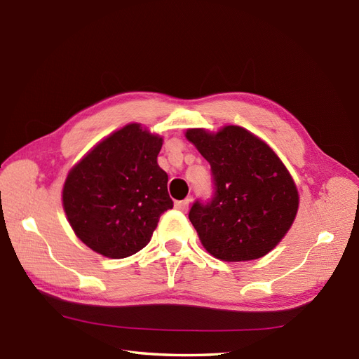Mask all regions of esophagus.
Masks as SVG:
<instances>
[{
  "label": "esophagus",
  "mask_w": 359,
  "mask_h": 359,
  "mask_svg": "<svg viewBox=\"0 0 359 359\" xmlns=\"http://www.w3.org/2000/svg\"><path fill=\"white\" fill-rule=\"evenodd\" d=\"M175 207H176L177 210H180V212H187L188 207H189V200L187 198V200H182V201H176Z\"/></svg>",
  "instance_id": "esophagus-1"
}]
</instances>
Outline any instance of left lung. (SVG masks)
Returning a JSON list of instances; mask_svg holds the SVG:
<instances>
[{
    "label": "left lung",
    "mask_w": 359,
    "mask_h": 359,
    "mask_svg": "<svg viewBox=\"0 0 359 359\" xmlns=\"http://www.w3.org/2000/svg\"><path fill=\"white\" fill-rule=\"evenodd\" d=\"M187 138L209 161L215 192L196 200L189 221L205 250L228 262L258 259L277 246L298 210V191L273 149L241 126Z\"/></svg>",
    "instance_id": "1"
}]
</instances>
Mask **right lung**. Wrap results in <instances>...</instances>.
<instances>
[{"instance_id": "add662e5", "label": "right lung", "mask_w": 359, "mask_h": 359, "mask_svg": "<svg viewBox=\"0 0 359 359\" xmlns=\"http://www.w3.org/2000/svg\"><path fill=\"white\" fill-rule=\"evenodd\" d=\"M163 137L130 123L100 142L77 163L62 189V204L76 236L107 258L142 250L159 216L172 209L168 176L158 165Z\"/></svg>"}]
</instances>
